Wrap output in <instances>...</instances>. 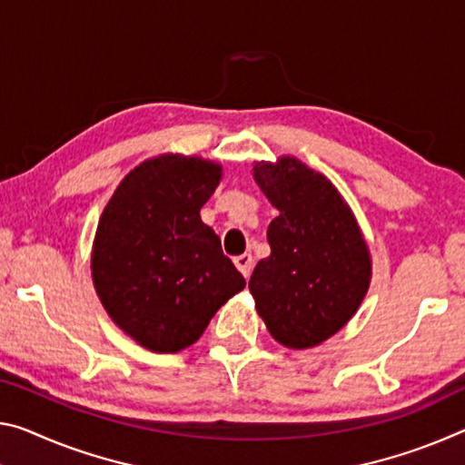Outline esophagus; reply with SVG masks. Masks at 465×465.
Listing matches in <instances>:
<instances>
[{
    "mask_svg": "<svg viewBox=\"0 0 465 465\" xmlns=\"http://www.w3.org/2000/svg\"><path fill=\"white\" fill-rule=\"evenodd\" d=\"M233 262H235V267L240 269V272H242V275H244V277H248V275H250V271H252V267H254V259H252V254H248V252L240 254V256H235Z\"/></svg>",
    "mask_w": 465,
    "mask_h": 465,
    "instance_id": "obj_1",
    "label": "esophagus"
}]
</instances>
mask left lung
Here are the masks:
<instances>
[{
	"instance_id": "left-lung-1",
	"label": "left lung",
	"mask_w": 465,
	"mask_h": 465,
	"mask_svg": "<svg viewBox=\"0 0 465 465\" xmlns=\"http://www.w3.org/2000/svg\"><path fill=\"white\" fill-rule=\"evenodd\" d=\"M254 182L279 211L271 254L250 277L256 312L275 341L314 348L348 325L371 285V252L350 204L296 157L259 161Z\"/></svg>"
}]
</instances>
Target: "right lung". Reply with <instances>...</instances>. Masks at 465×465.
Here are the masks:
<instances>
[{"label":"right lung","mask_w":465,"mask_h":465,"mask_svg":"<svg viewBox=\"0 0 465 465\" xmlns=\"http://www.w3.org/2000/svg\"><path fill=\"white\" fill-rule=\"evenodd\" d=\"M221 175L213 161L159 154L132 169L103 209L91 254L94 290L115 325L146 350L193 345L246 287L201 219Z\"/></svg>","instance_id":"obj_1"}]
</instances>
